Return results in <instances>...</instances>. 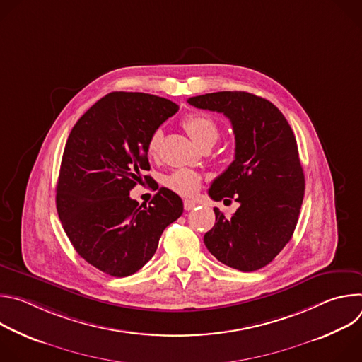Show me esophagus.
I'll list each match as a JSON object with an SVG mask.
<instances>
[{"label": "esophagus", "instance_id": "34e87169", "mask_svg": "<svg viewBox=\"0 0 362 362\" xmlns=\"http://www.w3.org/2000/svg\"><path fill=\"white\" fill-rule=\"evenodd\" d=\"M183 208H185V211H192L193 208H196V202H193V200H185V202H183Z\"/></svg>", "mask_w": 362, "mask_h": 362}]
</instances>
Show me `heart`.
<instances>
[{
  "instance_id": "obj_1",
  "label": "heart",
  "mask_w": 362,
  "mask_h": 362,
  "mask_svg": "<svg viewBox=\"0 0 362 362\" xmlns=\"http://www.w3.org/2000/svg\"><path fill=\"white\" fill-rule=\"evenodd\" d=\"M187 134L199 144L204 146L215 143L219 137L218 123L206 115H190L182 122ZM162 144V130H154L147 140V154L150 158H158ZM202 183L200 175L193 170L179 169L173 172L168 179L166 185L170 190L179 193L180 196H193Z\"/></svg>"
}]
</instances>
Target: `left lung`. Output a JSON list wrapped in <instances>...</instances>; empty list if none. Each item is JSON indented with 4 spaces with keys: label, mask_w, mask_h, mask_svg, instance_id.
I'll return each instance as SVG.
<instances>
[{
    "label": "left lung",
    "mask_w": 362,
    "mask_h": 362,
    "mask_svg": "<svg viewBox=\"0 0 362 362\" xmlns=\"http://www.w3.org/2000/svg\"><path fill=\"white\" fill-rule=\"evenodd\" d=\"M189 105L223 113L235 133V160L209 196L240 203L232 218L215 208L204 245L222 264L252 272L267 267L291 240L303 200L305 176L295 134L271 101L246 91L190 97Z\"/></svg>",
    "instance_id": "left-lung-1"
}]
</instances>
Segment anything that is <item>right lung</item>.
Listing matches in <instances>:
<instances>
[{
    "mask_svg": "<svg viewBox=\"0 0 362 362\" xmlns=\"http://www.w3.org/2000/svg\"><path fill=\"white\" fill-rule=\"evenodd\" d=\"M179 110L146 93L115 91L100 98L73 127L57 182V212L86 262L123 278L143 268L163 230L183 214V202L160 187L148 206L130 190L148 182L147 140Z\"/></svg>",
    "mask_w": 362,
    "mask_h": 362,
    "instance_id": "obj_1",
    "label": "right lung"
}]
</instances>
